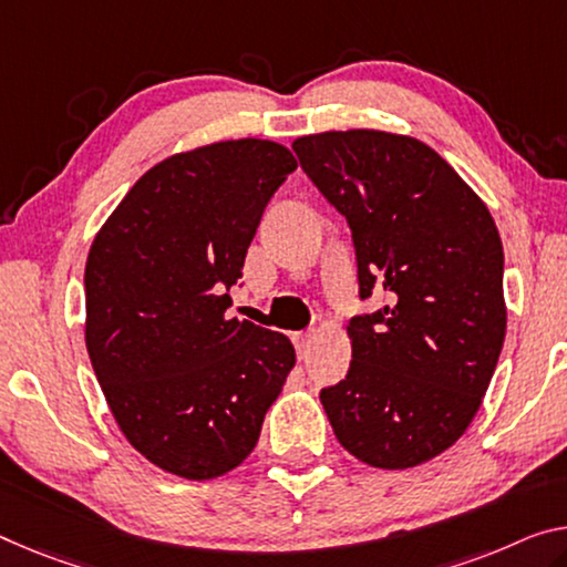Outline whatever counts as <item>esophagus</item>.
Returning a JSON list of instances; mask_svg holds the SVG:
<instances>
[{
    "mask_svg": "<svg viewBox=\"0 0 567 567\" xmlns=\"http://www.w3.org/2000/svg\"><path fill=\"white\" fill-rule=\"evenodd\" d=\"M311 339H313L311 332H293V334H291V342H293V347H296V354H299V357L307 354Z\"/></svg>",
    "mask_w": 567,
    "mask_h": 567,
    "instance_id": "esophagus-1",
    "label": "esophagus"
}]
</instances>
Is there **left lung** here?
Segmentation results:
<instances>
[{
	"mask_svg": "<svg viewBox=\"0 0 567 567\" xmlns=\"http://www.w3.org/2000/svg\"><path fill=\"white\" fill-rule=\"evenodd\" d=\"M301 169L352 233L360 301L352 362L321 388L337 441L364 464L411 468L461 439L507 329L499 233L472 187L431 146L385 132L293 142Z\"/></svg>",
	"mask_w": 567,
	"mask_h": 567,
	"instance_id": "8db88e82",
	"label": "left lung"
}]
</instances>
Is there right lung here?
Listing matches in <instances>:
<instances>
[{"label":"right lung","mask_w":567,"mask_h":567,"mask_svg":"<svg viewBox=\"0 0 567 567\" xmlns=\"http://www.w3.org/2000/svg\"><path fill=\"white\" fill-rule=\"evenodd\" d=\"M293 169L286 146L260 138L174 154L95 235L85 347L118 429L164 472L203 482L243 464L293 368L284 334L225 313Z\"/></svg>","instance_id":"add662e5"}]
</instances>
